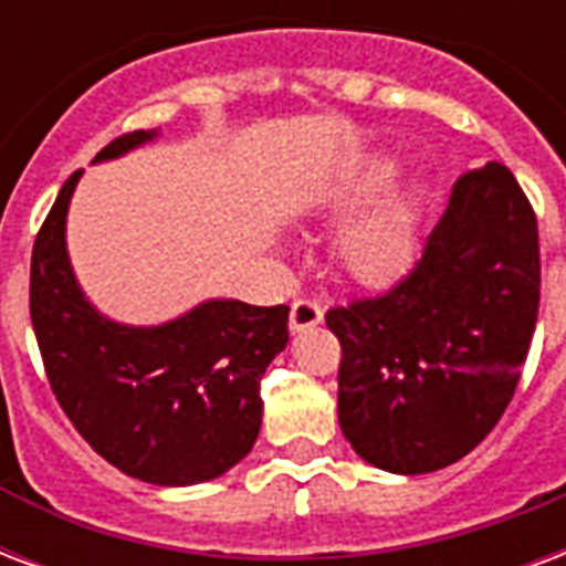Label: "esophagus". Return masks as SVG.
<instances>
[{
	"label": "esophagus",
	"instance_id": "1",
	"mask_svg": "<svg viewBox=\"0 0 566 566\" xmlns=\"http://www.w3.org/2000/svg\"><path fill=\"white\" fill-rule=\"evenodd\" d=\"M317 323H323L321 302L314 300H296L291 305V332L314 329Z\"/></svg>",
	"mask_w": 566,
	"mask_h": 566
}]
</instances>
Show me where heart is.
<instances>
[{
	"label": "heart",
	"mask_w": 566,
	"mask_h": 566,
	"mask_svg": "<svg viewBox=\"0 0 566 566\" xmlns=\"http://www.w3.org/2000/svg\"><path fill=\"white\" fill-rule=\"evenodd\" d=\"M398 171L400 163L391 154L365 159L353 175L340 180V187L332 192L329 207L338 213H350L370 205L391 187ZM418 243H421V192L416 187H403L388 192L340 231L338 258L356 282L379 284L412 266Z\"/></svg>",
	"instance_id": "1"
}]
</instances>
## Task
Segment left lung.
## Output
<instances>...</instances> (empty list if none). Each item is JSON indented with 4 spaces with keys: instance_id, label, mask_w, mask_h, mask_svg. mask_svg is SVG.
I'll use <instances>...</instances> for the list:
<instances>
[{
    "instance_id": "left-lung-1",
    "label": "left lung",
    "mask_w": 566,
    "mask_h": 566,
    "mask_svg": "<svg viewBox=\"0 0 566 566\" xmlns=\"http://www.w3.org/2000/svg\"><path fill=\"white\" fill-rule=\"evenodd\" d=\"M537 305V219L511 171L486 163L457 180L398 287L326 314L353 451L382 472L427 474L484 442L516 391Z\"/></svg>"
}]
</instances>
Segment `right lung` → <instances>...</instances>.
Listing matches in <instances>:
<instances>
[{
    "mask_svg": "<svg viewBox=\"0 0 566 566\" xmlns=\"http://www.w3.org/2000/svg\"><path fill=\"white\" fill-rule=\"evenodd\" d=\"M159 139L120 136L109 163ZM82 171L55 198L32 249L29 308L55 398L97 454L129 478L192 486L234 469L261 433V377L287 344V305L213 296L157 326L94 305L67 254V210Z\"/></svg>",
    "mask_w": 566,
    "mask_h": 566,
    "instance_id": "right-lung-1",
    "label": "right lung"
}]
</instances>
